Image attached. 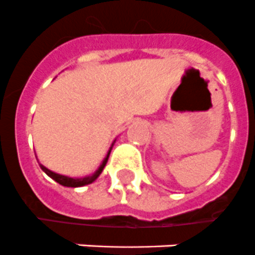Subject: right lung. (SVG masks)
<instances>
[{"label":"right lung","instance_id":"obj_1","mask_svg":"<svg viewBox=\"0 0 255 255\" xmlns=\"http://www.w3.org/2000/svg\"><path fill=\"white\" fill-rule=\"evenodd\" d=\"M109 154H111V151L108 152L107 158H105V160L103 162V164L100 166V168L97 171H96L95 174L92 175V176H88V178H81V179H73V178H68V176H63V175H59V174H55V172H52V171H50L48 168H46V167L43 166V164H39L40 168L46 172L50 178H52L56 183H59V184L64 185V187H83V185H87L89 184V183L95 182L96 179L99 178V175L101 174V171L104 170V167H105V164H107L108 162V158H109Z\"/></svg>","mask_w":255,"mask_h":255}]
</instances>
